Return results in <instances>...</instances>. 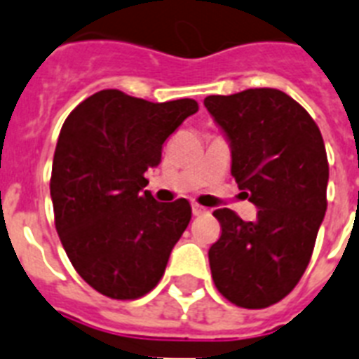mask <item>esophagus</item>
Wrapping results in <instances>:
<instances>
[{
	"label": "esophagus",
	"instance_id": "1",
	"mask_svg": "<svg viewBox=\"0 0 359 359\" xmlns=\"http://www.w3.org/2000/svg\"><path fill=\"white\" fill-rule=\"evenodd\" d=\"M191 212H194V215H203V214H206V208H203L201 205L194 203V205H191Z\"/></svg>",
	"mask_w": 359,
	"mask_h": 359
}]
</instances>
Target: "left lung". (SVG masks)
Segmentation results:
<instances>
[{"mask_svg":"<svg viewBox=\"0 0 359 359\" xmlns=\"http://www.w3.org/2000/svg\"><path fill=\"white\" fill-rule=\"evenodd\" d=\"M205 107L229 140L232 177L258 208L255 221L215 210L221 236L208 250L210 271L232 304L260 310L282 301L310 264L326 212L325 142L280 90L208 95Z\"/></svg>","mask_w":359,"mask_h":359,"instance_id":"left-lung-1","label":"left lung"}]
</instances>
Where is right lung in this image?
<instances>
[{"label":"right lung","mask_w":359,"mask_h":359,"mask_svg":"<svg viewBox=\"0 0 359 359\" xmlns=\"http://www.w3.org/2000/svg\"><path fill=\"white\" fill-rule=\"evenodd\" d=\"M197 110L194 99L151 103L101 90L64 121L49 182L55 226L75 271L101 295L138 299L164 275L191 206L156 203L144 173Z\"/></svg>","instance_id":"add662e5"}]
</instances>
